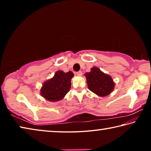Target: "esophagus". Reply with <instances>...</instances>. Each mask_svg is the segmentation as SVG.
Here are the masks:
<instances>
[{
	"instance_id": "esophagus-1",
	"label": "esophagus",
	"mask_w": 151,
	"mask_h": 151,
	"mask_svg": "<svg viewBox=\"0 0 151 151\" xmlns=\"http://www.w3.org/2000/svg\"><path fill=\"white\" fill-rule=\"evenodd\" d=\"M76 74L78 76H81L82 75H83V73H82L81 71H78V72H77Z\"/></svg>"
}]
</instances>
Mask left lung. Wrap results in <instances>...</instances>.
Masks as SVG:
<instances>
[{"instance_id": "obj_1", "label": "left lung", "mask_w": 151, "mask_h": 151, "mask_svg": "<svg viewBox=\"0 0 151 151\" xmlns=\"http://www.w3.org/2000/svg\"><path fill=\"white\" fill-rule=\"evenodd\" d=\"M89 90L99 96H106L113 91L115 83L110 75L94 66L85 74Z\"/></svg>"}]
</instances>
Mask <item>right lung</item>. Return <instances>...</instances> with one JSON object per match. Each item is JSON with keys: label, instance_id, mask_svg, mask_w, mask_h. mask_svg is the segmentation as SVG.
<instances>
[{"label": "right lung", "instance_id": "obj_1", "mask_svg": "<svg viewBox=\"0 0 151 151\" xmlns=\"http://www.w3.org/2000/svg\"><path fill=\"white\" fill-rule=\"evenodd\" d=\"M73 76L74 74L71 71L68 73L57 71L52 78L42 84L40 90V95L50 102L61 101L70 91Z\"/></svg>", "mask_w": 151, "mask_h": 151}]
</instances>
